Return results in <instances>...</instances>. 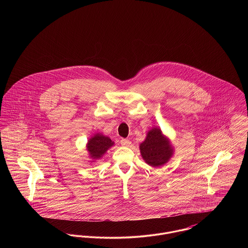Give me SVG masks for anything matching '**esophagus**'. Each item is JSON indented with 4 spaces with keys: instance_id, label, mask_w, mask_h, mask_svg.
Returning a JSON list of instances; mask_svg holds the SVG:
<instances>
[{
    "instance_id": "esophagus-1",
    "label": "esophagus",
    "mask_w": 248,
    "mask_h": 248,
    "mask_svg": "<svg viewBox=\"0 0 248 248\" xmlns=\"http://www.w3.org/2000/svg\"><path fill=\"white\" fill-rule=\"evenodd\" d=\"M121 145L124 146V147H129L131 145V141L129 140H126V139H122L121 140Z\"/></svg>"
}]
</instances>
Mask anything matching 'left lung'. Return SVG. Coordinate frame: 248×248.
Returning <instances> with one entry per match:
<instances>
[{"label":"left lung","mask_w":248,"mask_h":248,"mask_svg":"<svg viewBox=\"0 0 248 248\" xmlns=\"http://www.w3.org/2000/svg\"><path fill=\"white\" fill-rule=\"evenodd\" d=\"M140 154L146 164L160 167L167 164L174 155V147L168 137L159 127H153L140 145Z\"/></svg>","instance_id":"obj_1"}]
</instances>
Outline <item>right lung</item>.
<instances>
[{
	"mask_svg": "<svg viewBox=\"0 0 248 248\" xmlns=\"http://www.w3.org/2000/svg\"><path fill=\"white\" fill-rule=\"evenodd\" d=\"M114 145L108 137L101 133H95L86 143V151L88 152V157L90 163H94L95 161L101 159L106 154L108 149Z\"/></svg>",
	"mask_w": 248,
	"mask_h": 248,
	"instance_id": "add662e5",
	"label": "right lung"
}]
</instances>
